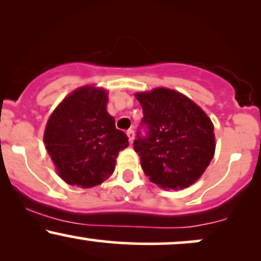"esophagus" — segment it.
I'll return each instance as SVG.
<instances>
[{
    "label": "esophagus",
    "mask_w": 261,
    "mask_h": 261,
    "mask_svg": "<svg viewBox=\"0 0 261 261\" xmlns=\"http://www.w3.org/2000/svg\"><path fill=\"white\" fill-rule=\"evenodd\" d=\"M126 135H127V137H128V142L133 143V142H134V137H135V133H134V130H127Z\"/></svg>",
    "instance_id": "esophagus-1"
}]
</instances>
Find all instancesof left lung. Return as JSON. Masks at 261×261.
<instances>
[{"label":"left lung","mask_w":261,"mask_h":261,"mask_svg":"<svg viewBox=\"0 0 261 261\" xmlns=\"http://www.w3.org/2000/svg\"><path fill=\"white\" fill-rule=\"evenodd\" d=\"M143 118L134 149L149 180L164 189L195 182L215 153L214 125L188 97L167 88L136 94ZM145 130L142 134L140 128Z\"/></svg>","instance_id":"8db88e82"}]
</instances>
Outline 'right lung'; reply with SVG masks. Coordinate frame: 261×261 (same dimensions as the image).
<instances>
[{
    "label": "right lung",
    "mask_w": 261,
    "mask_h": 261,
    "mask_svg": "<svg viewBox=\"0 0 261 261\" xmlns=\"http://www.w3.org/2000/svg\"><path fill=\"white\" fill-rule=\"evenodd\" d=\"M107 92L83 87L54 110L44 134L45 148L59 175L70 185L92 188L109 178L128 146L126 134L107 112Z\"/></svg>",
    "instance_id": "add662e5"
}]
</instances>
